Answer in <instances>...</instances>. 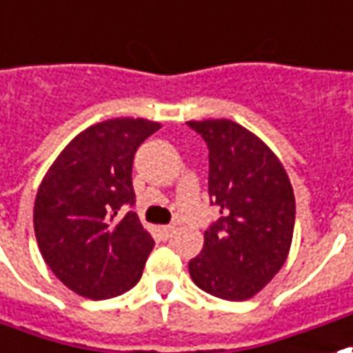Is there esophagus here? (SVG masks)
Segmentation results:
<instances>
[{"label": "esophagus", "mask_w": 353, "mask_h": 353, "mask_svg": "<svg viewBox=\"0 0 353 353\" xmlns=\"http://www.w3.org/2000/svg\"><path fill=\"white\" fill-rule=\"evenodd\" d=\"M172 232H174V226H170V224H168V226L158 228V234L164 237V239H168V237L172 236Z\"/></svg>", "instance_id": "1"}]
</instances>
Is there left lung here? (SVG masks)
<instances>
[{"label":"left lung","mask_w":353,"mask_h":353,"mask_svg":"<svg viewBox=\"0 0 353 353\" xmlns=\"http://www.w3.org/2000/svg\"><path fill=\"white\" fill-rule=\"evenodd\" d=\"M208 148V196L220 216L189 274L210 296L253 297L286 263L296 199L284 166L259 137L230 119L187 121Z\"/></svg>","instance_id":"obj_1"}]
</instances>
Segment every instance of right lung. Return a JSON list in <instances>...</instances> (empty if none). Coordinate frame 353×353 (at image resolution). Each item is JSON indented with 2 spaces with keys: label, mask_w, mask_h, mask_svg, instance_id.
<instances>
[{
  "label": "right lung",
  "mask_w": 353,
  "mask_h": 353,
  "mask_svg": "<svg viewBox=\"0 0 353 353\" xmlns=\"http://www.w3.org/2000/svg\"><path fill=\"white\" fill-rule=\"evenodd\" d=\"M160 125L116 117L85 129L48 170L34 203L46 265L92 299L125 294L141 280L154 239L133 210V158Z\"/></svg>",
  "instance_id": "1"
}]
</instances>
